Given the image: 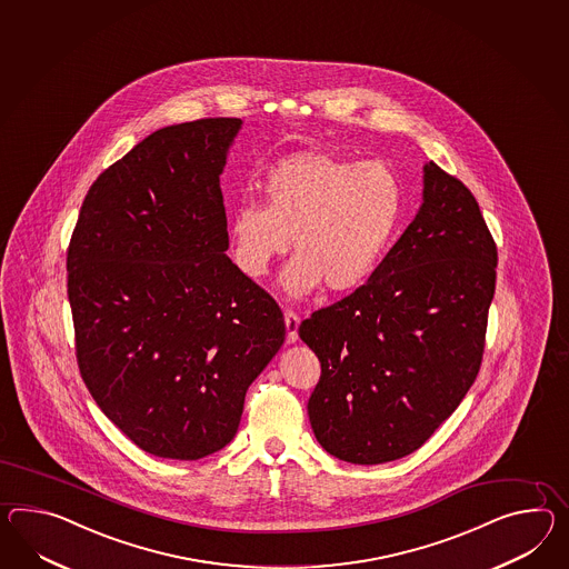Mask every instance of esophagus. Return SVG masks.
<instances>
[{
	"instance_id": "1",
	"label": "esophagus",
	"mask_w": 569,
	"mask_h": 569,
	"mask_svg": "<svg viewBox=\"0 0 569 569\" xmlns=\"http://www.w3.org/2000/svg\"><path fill=\"white\" fill-rule=\"evenodd\" d=\"M286 331H288V343H296L298 339V327H300V317L293 310H286Z\"/></svg>"
}]
</instances>
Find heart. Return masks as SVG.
<instances>
[{
  "mask_svg": "<svg viewBox=\"0 0 569 569\" xmlns=\"http://www.w3.org/2000/svg\"><path fill=\"white\" fill-rule=\"evenodd\" d=\"M264 206L242 201L228 220L236 267L261 279L290 250L281 283L293 298L320 283L358 290L382 263L402 218V189L382 162L300 153L264 179Z\"/></svg>",
  "mask_w": 569,
  "mask_h": 569,
  "instance_id": "heart-1",
  "label": "heart"
}]
</instances>
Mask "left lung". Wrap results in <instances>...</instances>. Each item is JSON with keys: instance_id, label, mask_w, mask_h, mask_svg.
I'll return each instance as SVG.
<instances>
[{"instance_id": "8db88e82", "label": "left lung", "mask_w": 569, "mask_h": 569, "mask_svg": "<svg viewBox=\"0 0 569 569\" xmlns=\"http://www.w3.org/2000/svg\"><path fill=\"white\" fill-rule=\"evenodd\" d=\"M496 267L477 199L428 162L416 220L375 276L298 329L320 361L308 417L329 455L390 462L455 413L483 360Z\"/></svg>"}]
</instances>
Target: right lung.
Masks as SVG:
<instances>
[{
  "label": "right lung",
  "instance_id": "obj_1",
  "mask_svg": "<svg viewBox=\"0 0 569 569\" xmlns=\"http://www.w3.org/2000/svg\"><path fill=\"white\" fill-rule=\"evenodd\" d=\"M240 119L164 127L107 168L68 249L83 385L153 457L197 460L234 438L279 351L278 302L230 257L220 174Z\"/></svg>",
  "mask_w": 569,
  "mask_h": 569
}]
</instances>
